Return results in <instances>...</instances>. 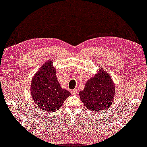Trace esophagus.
I'll return each instance as SVG.
<instances>
[{
    "label": "esophagus",
    "instance_id": "obj_1",
    "mask_svg": "<svg viewBox=\"0 0 147 147\" xmlns=\"http://www.w3.org/2000/svg\"><path fill=\"white\" fill-rule=\"evenodd\" d=\"M71 94L73 95H76L77 93H78V91L76 90H71Z\"/></svg>",
    "mask_w": 147,
    "mask_h": 147
}]
</instances>
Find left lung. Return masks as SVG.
Returning <instances> with one entry per match:
<instances>
[{
    "label": "left lung",
    "mask_w": 147,
    "mask_h": 147,
    "mask_svg": "<svg viewBox=\"0 0 147 147\" xmlns=\"http://www.w3.org/2000/svg\"><path fill=\"white\" fill-rule=\"evenodd\" d=\"M115 92V86L111 77L101 68L97 74L87 81L85 88L79 94L88 110L99 112L111 106Z\"/></svg>",
    "instance_id": "left-lung-1"
}]
</instances>
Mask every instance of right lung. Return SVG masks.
Returning <instances> with one entry per match:
<instances>
[{
  "mask_svg": "<svg viewBox=\"0 0 147 147\" xmlns=\"http://www.w3.org/2000/svg\"><path fill=\"white\" fill-rule=\"evenodd\" d=\"M56 77V69L49 60L39 68L31 83V95L38 107L47 112H55L71 95L62 89Z\"/></svg>",
  "mask_w": 147,
  "mask_h": 147,
  "instance_id": "add662e5",
  "label": "right lung"
}]
</instances>
